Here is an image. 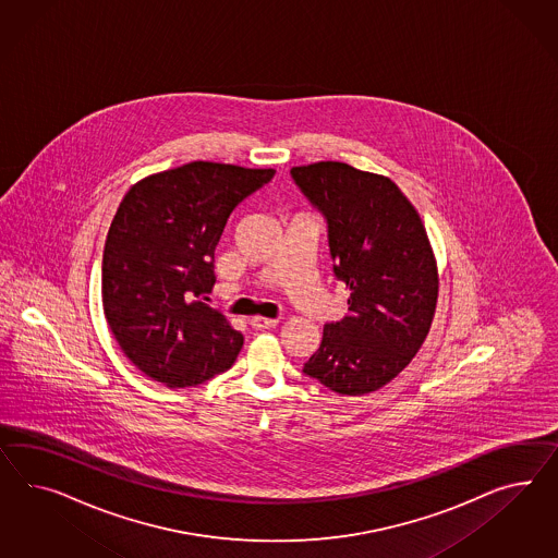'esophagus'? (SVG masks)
I'll list each match as a JSON object with an SVG mask.
<instances>
[{
	"label": "esophagus",
	"instance_id": "obj_1",
	"mask_svg": "<svg viewBox=\"0 0 558 558\" xmlns=\"http://www.w3.org/2000/svg\"><path fill=\"white\" fill-rule=\"evenodd\" d=\"M250 325H252V329H256V331L271 329V327L278 325V318L252 317L250 318Z\"/></svg>",
	"mask_w": 558,
	"mask_h": 558
}]
</instances>
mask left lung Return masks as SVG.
Masks as SVG:
<instances>
[{
	"mask_svg": "<svg viewBox=\"0 0 558 558\" xmlns=\"http://www.w3.org/2000/svg\"><path fill=\"white\" fill-rule=\"evenodd\" d=\"M292 181L327 221L347 315L327 323L302 372L343 396L376 392L418 353L435 317L438 271L421 215L388 177L345 162L294 166Z\"/></svg>",
	"mask_w": 558,
	"mask_h": 558,
	"instance_id": "1",
	"label": "left lung"
}]
</instances>
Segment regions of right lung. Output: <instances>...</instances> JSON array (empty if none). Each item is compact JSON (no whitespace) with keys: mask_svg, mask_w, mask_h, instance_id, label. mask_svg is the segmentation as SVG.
Returning a JSON list of instances; mask_svg holds the SVG:
<instances>
[{"mask_svg":"<svg viewBox=\"0 0 558 558\" xmlns=\"http://www.w3.org/2000/svg\"><path fill=\"white\" fill-rule=\"evenodd\" d=\"M274 172L198 160L123 196L107 233L101 296L121 351L146 376L191 388L238 360L243 335L203 296L229 215Z\"/></svg>","mask_w":558,"mask_h":558,"instance_id":"obj_1","label":"right lung"}]
</instances>
